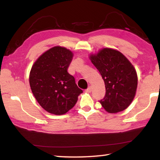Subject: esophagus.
Instances as JSON below:
<instances>
[{
	"instance_id": "obj_1",
	"label": "esophagus",
	"mask_w": 160,
	"mask_h": 160,
	"mask_svg": "<svg viewBox=\"0 0 160 160\" xmlns=\"http://www.w3.org/2000/svg\"><path fill=\"white\" fill-rule=\"evenodd\" d=\"M85 91H86V92H91V91H92V88H91L90 86V87H88V89H87V90H86Z\"/></svg>"
}]
</instances>
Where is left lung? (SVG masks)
Wrapping results in <instances>:
<instances>
[{
	"mask_svg": "<svg viewBox=\"0 0 160 160\" xmlns=\"http://www.w3.org/2000/svg\"><path fill=\"white\" fill-rule=\"evenodd\" d=\"M90 58L104 81L106 94L99 101L103 108L109 113L126 109L137 89L138 77L134 67L122 53L112 48H103Z\"/></svg>",
	"mask_w": 160,
	"mask_h": 160,
	"instance_id": "1",
	"label": "left lung"
}]
</instances>
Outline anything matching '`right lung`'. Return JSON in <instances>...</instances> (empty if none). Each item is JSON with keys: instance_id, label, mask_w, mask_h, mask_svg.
Here are the masks:
<instances>
[{"instance_id": "1", "label": "right lung", "mask_w": 160, "mask_h": 160, "mask_svg": "<svg viewBox=\"0 0 160 160\" xmlns=\"http://www.w3.org/2000/svg\"><path fill=\"white\" fill-rule=\"evenodd\" d=\"M73 54L70 50L55 47L37 59L29 74V85L38 103L47 112L64 114L73 107L82 90L68 69Z\"/></svg>"}]
</instances>
